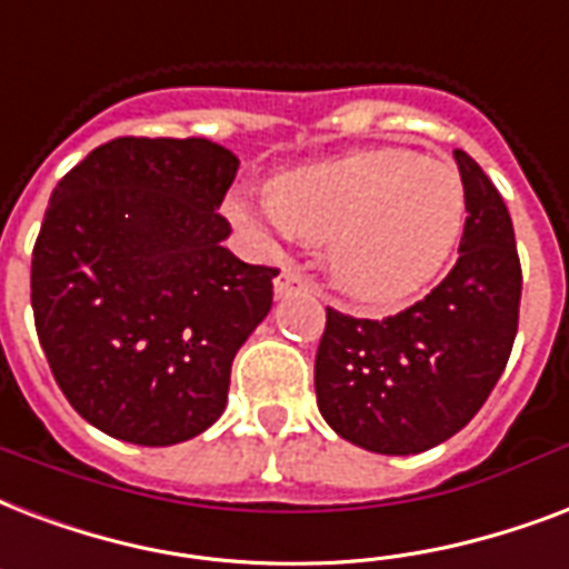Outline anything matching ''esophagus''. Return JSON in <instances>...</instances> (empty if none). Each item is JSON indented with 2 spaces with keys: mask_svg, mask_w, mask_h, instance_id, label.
Segmentation results:
<instances>
[{
  "mask_svg": "<svg viewBox=\"0 0 569 569\" xmlns=\"http://www.w3.org/2000/svg\"><path fill=\"white\" fill-rule=\"evenodd\" d=\"M272 290H276V297L284 299V297H290V293H297V290H308V279L297 270V267H284V270L276 276V284H272Z\"/></svg>",
  "mask_w": 569,
  "mask_h": 569,
  "instance_id": "1",
  "label": "esophagus"
}]
</instances>
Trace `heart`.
Segmentation results:
<instances>
[{
	"mask_svg": "<svg viewBox=\"0 0 569 569\" xmlns=\"http://www.w3.org/2000/svg\"><path fill=\"white\" fill-rule=\"evenodd\" d=\"M272 210L254 228L326 243L335 288L365 306H395L442 270L463 234L466 192L453 166L407 148H371L272 180Z\"/></svg>",
	"mask_w": 569,
	"mask_h": 569,
	"instance_id": "obj_1",
	"label": "heart"
}]
</instances>
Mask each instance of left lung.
I'll use <instances>...</instances> for the list:
<instances>
[{"label": "left lung", "instance_id": "obj_1", "mask_svg": "<svg viewBox=\"0 0 569 569\" xmlns=\"http://www.w3.org/2000/svg\"><path fill=\"white\" fill-rule=\"evenodd\" d=\"M466 224L453 270L386 320L326 308L315 389L326 425L365 451L407 457L451 439L490 398L517 338L519 272L513 222L499 189L453 151Z\"/></svg>", "mask_w": 569, "mask_h": 569}]
</instances>
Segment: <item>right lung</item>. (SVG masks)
I'll return each mask as SVG.
<instances>
[{"instance_id": "add662e5", "label": "right lung", "mask_w": 569, "mask_h": 569, "mask_svg": "<svg viewBox=\"0 0 569 569\" xmlns=\"http://www.w3.org/2000/svg\"><path fill=\"white\" fill-rule=\"evenodd\" d=\"M240 160L207 139H112L59 180L32 252L34 329L70 407L133 445L204 433L279 270L224 249Z\"/></svg>"}]
</instances>
